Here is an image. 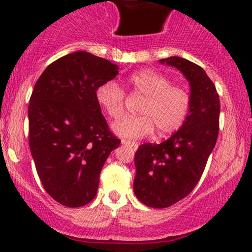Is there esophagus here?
<instances>
[{
	"label": "esophagus",
	"mask_w": 252,
	"mask_h": 252,
	"mask_svg": "<svg viewBox=\"0 0 252 252\" xmlns=\"http://www.w3.org/2000/svg\"><path fill=\"white\" fill-rule=\"evenodd\" d=\"M122 144L126 145V146H131L134 150L138 149V144H136V142L130 141V140H126V139H123V140H122Z\"/></svg>",
	"instance_id": "1"
}]
</instances>
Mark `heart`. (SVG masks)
Masks as SVG:
<instances>
[{
	"label": "heart",
	"instance_id": "heart-1",
	"mask_svg": "<svg viewBox=\"0 0 252 252\" xmlns=\"http://www.w3.org/2000/svg\"><path fill=\"white\" fill-rule=\"evenodd\" d=\"M131 95L141 96L139 117H126L117 122L113 131L122 138L141 139L154 133H174L187 121L191 110V96L185 88L173 85L171 79L155 70L142 69L128 78ZM96 102L111 119L124 113L126 94L116 81H105L95 91Z\"/></svg>",
	"mask_w": 252,
	"mask_h": 252
}]
</instances>
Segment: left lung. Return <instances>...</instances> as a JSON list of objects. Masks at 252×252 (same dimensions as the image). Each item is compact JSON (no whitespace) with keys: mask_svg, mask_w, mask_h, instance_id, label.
Wrapping results in <instances>:
<instances>
[{"mask_svg":"<svg viewBox=\"0 0 252 252\" xmlns=\"http://www.w3.org/2000/svg\"><path fill=\"white\" fill-rule=\"evenodd\" d=\"M184 74L190 84L191 110L168 140L145 142L135 154L134 192L139 201L166 208L192 191L205 171L220 131V97L200 65L173 56L159 61Z\"/></svg>","mask_w":252,"mask_h":252,"instance_id":"left-lung-1","label":"left lung"}]
</instances>
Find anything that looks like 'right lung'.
Masks as SVG:
<instances>
[{"mask_svg": "<svg viewBox=\"0 0 252 252\" xmlns=\"http://www.w3.org/2000/svg\"><path fill=\"white\" fill-rule=\"evenodd\" d=\"M118 65L85 51L58 58L44 70L30 97L29 146L47 194L67 207L93 201L100 173L121 140L108 128L95 91Z\"/></svg>", "mask_w": 252, "mask_h": 252, "instance_id": "obj_1", "label": "right lung"}]
</instances>
